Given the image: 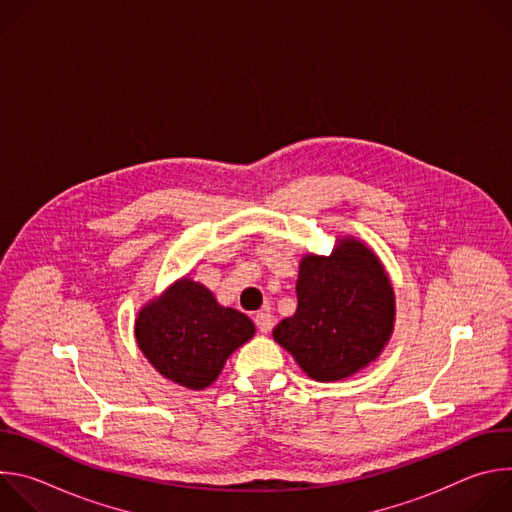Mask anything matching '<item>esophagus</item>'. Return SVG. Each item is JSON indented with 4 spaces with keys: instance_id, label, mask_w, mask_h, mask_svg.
Segmentation results:
<instances>
[{
    "instance_id": "34e87169",
    "label": "esophagus",
    "mask_w": 512,
    "mask_h": 512,
    "mask_svg": "<svg viewBox=\"0 0 512 512\" xmlns=\"http://www.w3.org/2000/svg\"><path fill=\"white\" fill-rule=\"evenodd\" d=\"M273 316L269 314V312H259V314H255V324H257V328L263 332V334H267V332H271V328H273Z\"/></svg>"
}]
</instances>
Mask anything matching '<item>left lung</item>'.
<instances>
[{
	"label": "left lung",
	"mask_w": 512,
	"mask_h": 512,
	"mask_svg": "<svg viewBox=\"0 0 512 512\" xmlns=\"http://www.w3.org/2000/svg\"><path fill=\"white\" fill-rule=\"evenodd\" d=\"M296 291L298 310L273 338L310 379L342 381L377 360L393 334L395 294L373 249L342 237L328 257L308 253Z\"/></svg>",
	"instance_id": "8db88e82"
}]
</instances>
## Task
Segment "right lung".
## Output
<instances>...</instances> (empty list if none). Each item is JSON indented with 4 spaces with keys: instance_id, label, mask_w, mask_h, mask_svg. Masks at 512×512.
<instances>
[{
    "instance_id": "right-lung-1",
    "label": "right lung",
    "mask_w": 512,
    "mask_h": 512,
    "mask_svg": "<svg viewBox=\"0 0 512 512\" xmlns=\"http://www.w3.org/2000/svg\"><path fill=\"white\" fill-rule=\"evenodd\" d=\"M253 334L245 314L218 304L210 289L190 277L145 304L135 320L143 356L162 377L194 391L212 385L227 358Z\"/></svg>"
}]
</instances>
